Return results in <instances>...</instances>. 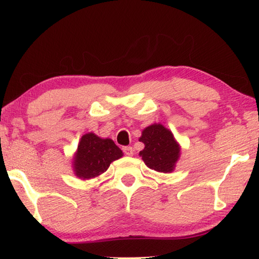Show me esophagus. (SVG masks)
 <instances>
[{
	"label": "esophagus",
	"mask_w": 259,
	"mask_h": 259,
	"mask_svg": "<svg viewBox=\"0 0 259 259\" xmlns=\"http://www.w3.org/2000/svg\"><path fill=\"white\" fill-rule=\"evenodd\" d=\"M123 152L126 156H134L133 147H123Z\"/></svg>",
	"instance_id": "obj_1"
}]
</instances>
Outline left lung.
I'll return each mask as SVG.
<instances>
[{
  "label": "left lung",
  "mask_w": 259,
  "mask_h": 259,
  "mask_svg": "<svg viewBox=\"0 0 259 259\" xmlns=\"http://www.w3.org/2000/svg\"><path fill=\"white\" fill-rule=\"evenodd\" d=\"M139 141L145 145L139 156L147 167L162 174L174 171L181 148L171 131L161 123H153L142 130Z\"/></svg>",
  "instance_id": "obj_1"
}]
</instances>
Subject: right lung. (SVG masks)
I'll use <instances>...</instances> for the list:
<instances>
[{
  "mask_svg": "<svg viewBox=\"0 0 259 259\" xmlns=\"http://www.w3.org/2000/svg\"><path fill=\"white\" fill-rule=\"evenodd\" d=\"M123 156L113 140L100 138L93 133L81 137L72 159L76 177L83 180L95 179L107 171L110 163Z\"/></svg>",
  "mask_w": 259,
  "mask_h": 259,
  "instance_id": "1",
  "label": "right lung"
}]
</instances>
